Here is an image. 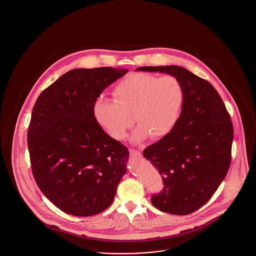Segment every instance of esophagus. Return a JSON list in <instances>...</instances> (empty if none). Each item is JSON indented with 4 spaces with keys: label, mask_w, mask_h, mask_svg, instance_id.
<instances>
[{
    "label": "esophagus",
    "mask_w": 256,
    "mask_h": 256,
    "mask_svg": "<svg viewBox=\"0 0 256 256\" xmlns=\"http://www.w3.org/2000/svg\"><path fill=\"white\" fill-rule=\"evenodd\" d=\"M130 156H134V158H140V156H141V152H140V150H138L130 148Z\"/></svg>",
    "instance_id": "esophagus-1"
}]
</instances>
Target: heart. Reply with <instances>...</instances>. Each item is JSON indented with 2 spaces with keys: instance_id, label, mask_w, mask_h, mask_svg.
<instances>
[{
  "instance_id": "obj_1",
  "label": "heart",
  "mask_w": 256,
  "mask_h": 256,
  "mask_svg": "<svg viewBox=\"0 0 256 256\" xmlns=\"http://www.w3.org/2000/svg\"><path fill=\"white\" fill-rule=\"evenodd\" d=\"M114 100L100 98L94 106L95 117L111 137L121 140L135 122L134 139L150 134L160 138L169 134L180 119L185 92L174 76L132 74L113 88ZM134 116H132V115Z\"/></svg>"
}]
</instances>
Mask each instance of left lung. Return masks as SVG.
<instances>
[{
    "instance_id": "1",
    "label": "left lung",
    "mask_w": 256,
    "mask_h": 256,
    "mask_svg": "<svg viewBox=\"0 0 256 256\" xmlns=\"http://www.w3.org/2000/svg\"><path fill=\"white\" fill-rule=\"evenodd\" d=\"M137 71L161 72L182 84L185 97L180 119L170 132L143 152L162 176L163 189L152 206L174 215L204 206L226 178L232 163L233 124L212 84L180 66H145Z\"/></svg>"
}]
</instances>
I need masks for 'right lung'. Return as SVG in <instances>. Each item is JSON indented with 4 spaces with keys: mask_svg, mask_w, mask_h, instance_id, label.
<instances>
[{
    "mask_svg": "<svg viewBox=\"0 0 256 256\" xmlns=\"http://www.w3.org/2000/svg\"><path fill=\"white\" fill-rule=\"evenodd\" d=\"M128 69H74L42 91L32 108L28 148L41 192L61 211L97 215L112 204L128 150L94 114L102 92Z\"/></svg>",
    "mask_w": 256,
    "mask_h": 256,
    "instance_id": "obj_1",
    "label": "right lung"
}]
</instances>
